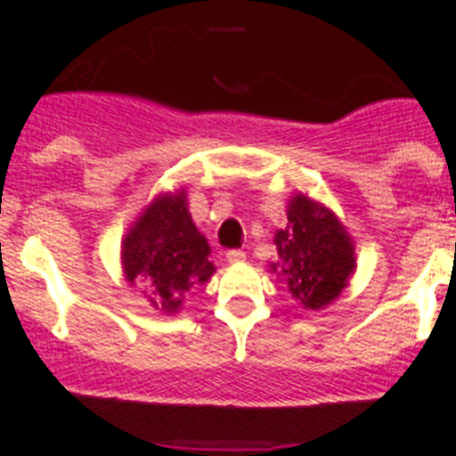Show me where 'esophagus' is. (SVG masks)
Segmentation results:
<instances>
[{
	"instance_id": "1",
	"label": "esophagus",
	"mask_w": 456,
	"mask_h": 456,
	"mask_svg": "<svg viewBox=\"0 0 456 456\" xmlns=\"http://www.w3.org/2000/svg\"><path fill=\"white\" fill-rule=\"evenodd\" d=\"M227 261L229 263H245V252H240V249H232V252H227Z\"/></svg>"
}]
</instances>
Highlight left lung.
<instances>
[{
  "instance_id": "8db88e82",
  "label": "left lung",
  "mask_w": 456,
  "mask_h": 456,
  "mask_svg": "<svg viewBox=\"0 0 456 456\" xmlns=\"http://www.w3.org/2000/svg\"><path fill=\"white\" fill-rule=\"evenodd\" d=\"M286 214L288 224L274 233L279 258L270 263V272L301 308L324 310L355 272V242L335 211L305 193L292 195Z\"/></svg>"
}]
</instances>
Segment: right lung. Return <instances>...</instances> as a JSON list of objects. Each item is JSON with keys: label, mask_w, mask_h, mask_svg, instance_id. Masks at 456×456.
Instances as JSON below:
<instances>
[{"label": "right lung", "mask_w": 456, "mask_h": 456, "mask_svg": "<svg viewBox=\"0 0 456 456\" xmlns=\"http://www.w3.org/2000/svg\"><path fill=\"white\" fill-rule=\"evenodd\" d=\"M207 238L189 214L186 191H166L146 204L121 240L123 276L143 288L155 310L175 314L191 288L214 276Z\"/></svg>", "instance_id": "add662e5"}]
</instances>
